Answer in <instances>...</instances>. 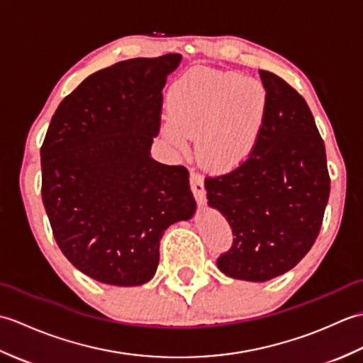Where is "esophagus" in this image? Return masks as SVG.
<instances>
[{
  "mask_svg": "<svg viewBox=\"0 0 363 363\" xmlns=\"http://www.w3.org/2000/svg\"><path fill=\"white\" fill-rule=\"evenodd\" d=\"M190 189H191V191H194V196L196 199L198 206H204L206 204L204 181H203V177L195 172L190 173Z\"/></svg>",
  "mask_w": 363,
  "mask_h": 363,
  "instance_id": "esophagus-1",
  "label": "esophagus"
}]
</instances>
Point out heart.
Wrapping results in <instances>:
<instances>
[{
	"mask_svg": "<svg viewBox=\"0 0 363 363\" xmlns=\"http://www.w3.org/2000/svg\"><path fill=\"white\" fill-rule=\"evenodd\" d=\"M268 112V94L256 78L195 67L168 94L162 135L177 151L196 138V157L215 174L235 172L256 151Z\"/></svg>",
	"mask_w": 363,
	"mask_h": 363,
	"instance_id": "heart-1",
	"label": "heart"
}]
</instances>
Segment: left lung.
Here are the masks:
<instances>
[{"instance_id":"1","label":"left lung","mask_w":363,"mask_h":363,"mask_svg":"<svg viewBox=\"0 0 363 363\" xmlns=\"http://www.w3.org/2000/svg\"><path fill=\"white\" fill-rule=\"evenodd\" d=\"M259 74L268 112L256 151L235 172L204 182L207 204L234 235L217 260L220 272L250 282L287 273L309 252L330 191L325 142L309 106L277 74Z\"/></svg>"}]
</instances>
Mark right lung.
I'll list each match as a JSON object with an SVG mask.
<instances>
[{
  "label": "right lung",
  "mask_w": 363,
  "mask_h": 363,
  "mask_svg": "<svg viewBox=\"0 0 363 363\" xmlns=\"http://www.w3.org/2000/svg\"><path fill=\"white\" fill-rule=\"evenodd\" d=\"M179 64L181 54H165L90 74L64 98L46 130L42 199L54 238L98 282H148L167 228L196 211L187 169L151 157L162 89Z\"/></svg>",
  "instance_id": "1"
}]
</instances>
